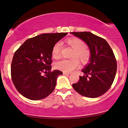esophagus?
<instances>
[{"instance_id":"esophagus-1","label":"esophagus","mask_w":128,"mask_h":128,"mask_svg":"<svg viewBox=\"0 0 128 128\" xmlns=\"http://www.w3.org/2000/svg\"><path fill=\"white\" fill-rule=\"evenodd\" d=\"M63 75H65V76H68V75H70V73H69V72H63Z\"/></svg>"}]
</instances>
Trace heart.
<instances>
[{"label":"heart","mask_w":128,"mask_h":128,"mask_svg":"<svg viewBox=\"0 0 128 128\" xmlns=\"http://www.w3.org/2000/svg\"><path fill=\"white\" fill-rule=\"evenodd\" d=\"M67 45L73 48L72 54V59H64L58 61L55 64L56 69L64 72H71L80 65V60L82 63L87 62L90 58V52L88 48L85 46L84 42L76 37L70 38L66 40ZM61 45L57 42L53 46L52 49V56L54 59H58L61 56Z\"/></svg>","instance_id":"obj_1"}]
</instances>
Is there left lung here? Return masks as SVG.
<instances>
[{
	"instance_id": "1",
	"label": "left lung",
	"mask_w": 128,
	"mask_h": 128,
	"mask_svg": "<svg viewBox=\"0 0 128 128\" xmlns=\"http://www.w3.org/2000/svg\"><path fill=\"white\" fill-rule=\"evenodd\" d=\"M83 40L89 48L90 63L82 70L84 75L80 76L74 89L83 96L96 98L110 88L117 70L114 53L107 41L90 32H72Z\"/></svg>"
}]
</instances>
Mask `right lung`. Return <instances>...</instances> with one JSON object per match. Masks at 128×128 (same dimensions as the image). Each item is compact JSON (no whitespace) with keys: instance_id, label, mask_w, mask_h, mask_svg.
Here are the masks:
<instances>
[{"instance_id":"1","label":"right lung","mask_w":128,"mask_h":128,"mask_svg":"<svg viewBox=\"0 0 128 128\" xmlns=\"http://www.w3.org/2000/svg\"><path fill=\"white\" fill-rule=\"evenodd\" d=\"M67 34L62 32L37 35L28 39L15 51L11 64V77L15 88L25 98L43 99L54 91L56 78L62 72L51 71L52 49Z\"/></svg>"}]
</instances>
